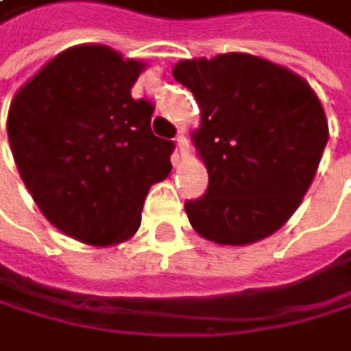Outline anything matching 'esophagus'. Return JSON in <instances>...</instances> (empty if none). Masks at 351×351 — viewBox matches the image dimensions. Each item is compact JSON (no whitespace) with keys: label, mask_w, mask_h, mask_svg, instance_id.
<instances>
[{"label":"esophagus","mask_w":351,"mask_h":351,"mask_svg":"<svg viewBox=\"0 0 351 351\" xmlns=\"http://www.w3.org/2000/svg\"><path fill=\"white\" fill-rule=\"evenodd\" d=\"M177 149H179V153L181 155H187V151H190V142H187V138H185V131H179V136H177Z\"/></svg>","instance_id":"esophagus-1"}]
</instances>
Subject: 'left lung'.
<instances>
[{
	"instance_id": "1",
	"label": "left lung",
	"mask_w": 351,
	"mask_h": 351,
	"mask_svg": "<svg viewBox=\"0 0 351 351\" xmlns=\"http://www.w3.org/2000/svg\"><path fill=\"white\" fill-rule=\"evenodd\" d=\"M174 80L192 90V133L207 194L185 202L192 228L220 246H248L291 218L328 142L319 97L298 73L250 53L181 60Z\"/></svg>"
}]
</instances>
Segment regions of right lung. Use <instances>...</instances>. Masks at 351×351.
Segmentation results:
<instances>
[{"instance_id":"obj_1","label":"right lung","mask_w":351,"mask_h":351,"mask_svg":"<svg viewBox=\"0 0 351 351\" xmlns=\"http://www.w3.org/2000/svg\"><path fill=\"white\" fill-rule=\"evenodd\" d=\"M146 62L105 45L60 51L8 110L14 164L40 213L105 248L136 235L151 185L170 174L172 142L151 131L153 105L131 88Z\"/></svg>"}]
</instances>
